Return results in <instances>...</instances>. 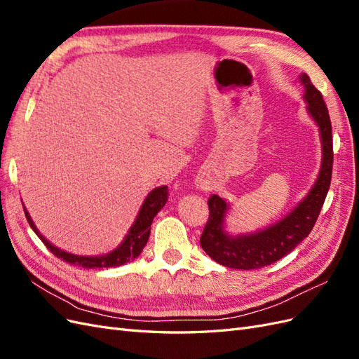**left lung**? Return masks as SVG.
I'll list each match as a JSON object with an SVG mask.
<instances>
[{
    "instance_id": "obj_1",
    "label": "left lung",
    "mask_w": 359,
    "mask_h": 359,
    "mask_svg": "<svg viewBox=\"0 0 359 359\" xmlns=\"http://www.w3.org/2000/svg\"><path fill=\"white\" fill-rule=\"evenodd\" d=\"M304 86L307 112L316 123L322 144V161L316 182L295 208L283 219L265 229L252 233L232 235L226 231V215L231 203L212 194L208 199L210 219L201 236L203 252L217 264L235 269H257L277 262L289 255L304 238H307L316 223L327 198L332 173V127L322 94L314 88L306 73L299 74Z\"/></svg>"
}]
</instances>
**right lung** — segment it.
<instances>
[{
  "instance_id": "add662e5",
  "label": "right lung",
  "mask_w": 359,
  "mask_h": 359,
  "mask_svg": "<svg viewBox=\"0 0 359 359\" xmlns=\"http://www.w3.org/2000/svg\"><path fill=\"white\" fill-rule=\"evenodd\" d=\"M166 201H168V187L166 186H160V187H156L154 190H151L148 196L145 198L142 206H140L136 220L132 224V227L128 229L123 243L119 244L116 248H114L112 252L104 253V255H97V256L73 255V253L64 252V250L55 247L39 232L34 222H32V219H31V215L28 214V211L25 208V205H24V211H25V217L31 226V229L37 233V236L43 241V244H45L57 257L62 259L64 262H67L74 266H82L86 269L112 268V266L115 268V266H121L124 264L132 262V260H135L140 253H142V250L147 245L148 238H149L151 223H153L157 212L163 208V206H165Z\"/></svg>"
}]
</instances>
